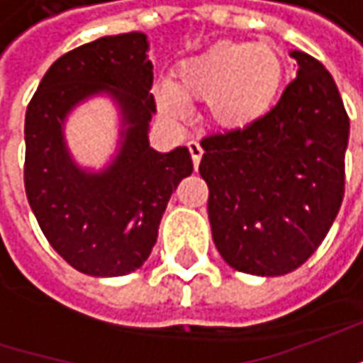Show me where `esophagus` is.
I'll return each instance as SVG.
<instances>
[{"label": "esophagus", "mask_w": 363, "mask_h": 363, "mask_svg": "<svg viewBox=\"0 0 363 363\" xmlns=\"http://www.w3.org/2000/svg\"><path fill=\"white\" fill-rule=\"evenodd\" d=\"M188 147H189V153H191V160H194V165L198 167V165H200V161H202V153H203L202 145H200L198 141H189Z\"/></svg>", "instance_id": "obj_1"}]
</instances>
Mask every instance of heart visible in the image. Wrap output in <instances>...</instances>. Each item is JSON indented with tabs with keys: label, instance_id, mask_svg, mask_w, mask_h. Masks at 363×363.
I'll list each match as a JSON object with an SVG mask.
<instances>
[{
	"label": "heart",
	"instance_id": "obj_1",
	"mask_svg": "<svg viewBox=\"0 0 363 363\" xmlns=\"http://www.w3.org/2000/svg\"><path fill=\"white\" fill-rule=\"evenodd\" d=\"M286 66L269 42H224L182 62L174 80L153 89L160 111L172 121L189 117V101H206L218 127L238 131L260 121L279 101Z\"/></svg>",
	"mask_w": 363,
	"mask_h": 363
}]
</instances>
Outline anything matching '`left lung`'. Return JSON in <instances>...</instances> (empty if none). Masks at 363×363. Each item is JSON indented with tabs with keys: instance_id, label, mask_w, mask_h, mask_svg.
Listing matches in <instances>:
<instances>
[{
	"instance_id": "left-lung-1",
	"label": "left lung",
	"mask_w": 363,
	"mask_h": 363,
	"mask_svg": "<svg viewBox=\"0 0 363 363\" xmlns=\"http://www.w3.org/2000/svg\"><path fill=\"white\" fill-rule=\"evenodd\" d=\"M297 78L238 131L202 139L200 175L218 252L236 271L281 277L328 236L343 200L350 119L325 66L291 50Z\"/></svg>"
}]
</instances>
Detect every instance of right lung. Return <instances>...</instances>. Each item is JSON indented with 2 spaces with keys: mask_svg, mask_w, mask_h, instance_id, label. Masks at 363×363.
<instances>
[{
  "mask_svg": "<svg viewBox=\"0 0 363 363\" xmlns=\"http://www.w3.org/2000/svg\"><path fill=\"white\" fill-rule=\"evenodd\" d=\"M153 64L143 32L105 35L60 56L26 111V196L44 236L77 271L123 277L143 267L175 188L194 172L188 147L149 145ZM94 98L118 111V145L89 168L65 141L69 115Z\"/></svg>",
  "mask_w": 363,
  "mask_h": 363,
  "instance_id": "1",
  "label": "right lung"
}]
</instances>
